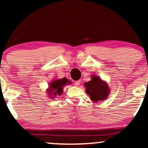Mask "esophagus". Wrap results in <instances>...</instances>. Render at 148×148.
Here are the masks:
<instances>
[{
	"mask_svg": "<svg viewBox=\"0 0 148 148\" xmlns=\"http://www.w3.org/2000/svg\"><path fill=\"white\" fill-rule=\"evenodd\" d=\"M80 82H81L80 81H76V82H75V83H74L75 86L76 87H78L80 85Z\"/></svg>",
	"mask_w": 148,
	"mask_h": 148,
	"instance_id": "34e87169",
	"label": "esophagus"
}]
</instances>
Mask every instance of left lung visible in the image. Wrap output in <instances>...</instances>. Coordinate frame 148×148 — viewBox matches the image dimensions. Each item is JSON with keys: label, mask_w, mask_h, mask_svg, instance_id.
I'll use <instances>...</instances> for the list:
<instances>
[{"label": "left lung", "mask_w": 148, "mask_h": 148, "mask_svg": "<svg viewBox=\"0 0 148 148\" xmlns=\"http://www.w3.org/2000/svg\"><path fill=\"white\" fill-rule=\"evenodd\" d=\"M91 77V81L84 84L86 92L90 96V100L94 102L106 100L110 90L108 84L96 75H93Z\"/></svg>", "instance_id": "8db88e82"}]
</instances>
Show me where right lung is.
Listing matches in <instances>:
<instances>
[{
    "label": "right lung",
    "mask_w": 148,
    "mask_h": 148,
    "mask_svg": "<svg viewBox=\"0 0 148 148\" xmlns=\"http://www.w3.org/2000/svg\"><path fill=\"white\" fill-rule=\"evenodd\" d=\"M71 84V82L66 77L56 79L50 82L46 92L50 98H54L56 96H60L63 93V88L66 85Z\"/></svg>",
    "instance_id": "right-lung-1"
}]
</instances>
